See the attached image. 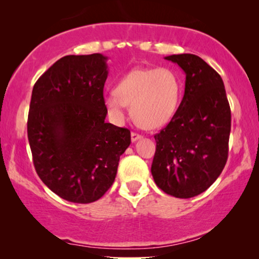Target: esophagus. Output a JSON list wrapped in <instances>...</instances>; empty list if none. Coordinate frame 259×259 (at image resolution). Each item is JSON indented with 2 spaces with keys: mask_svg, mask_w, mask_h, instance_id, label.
Wrapping results in <instances>:
<instances>
[{
  "mask_svg": "<svg viewBox=\"0 0 259 259\" xmlns=\"http://www.w3.org/2000/svg\"><path fill=\"white\" fill-rule=\"evenodd\" d=\"M141 137L140 134H138V133H136V132H132L131 133V140H132V143H136V141H138L139 139H141Z\"/></svg>",
  "mask_w": 259,
  "mask_h": 259,
  "instance_id": "34e87169",
  "label": "esophagus"
}]
</instances>
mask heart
I'll return each mask as SVG.
<instances>
[{
	"mask_svg": "<svg viewBox=\"0 0 259 259\" xmlns=\"http://www.w3.org/2000/svg\"><path fill=\"white\" fill-rule=\"evenodd\" d=\"M182 84L169 68H134L116 83L114 93L106 94L104 105L114 119L121 120L125 106L138 125L146 130L164 126L178 108Z\"/></svg>",
	"mask_w": 259,
	"mask_h": 259,
	"instance_id": "heart-1",
	"label": "heart"
}]
</instances>
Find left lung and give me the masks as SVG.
<instances>
[{
	"instance_id": "left-lung-1",
	"label": "left lung",
	"mask_w": 259,
	"mask_h": 259,
	"mask_svg": "<svg viewBox=\"0 0 259 259\" xmlns=\"http://www.w3.org/2000/svg\"><path fill=\"white\" fill-rule=\"evenodd\" d=\"M186 75L185 93L160 133L151 172L159 189L176 198L206 191L228 160L231 111L222 77L193 54L166 56Z\"/></svg>"
}]
</instances>
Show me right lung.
<instances>
[{
  "label": "right lung",
  "mask_w": 259,
  "mask_h": 259,
  "mask_svg": "<svg viewBox=\"0 0 259 259\" xmlns=\"http://www.w3.org/2000/svg\"><path fill=\"white\" fill-rule=\"evenodd\" d=\"M107 56L67 55L34 84L27 130L40 179L62 199L88 204L114 182L127 128L105 121Z\"/></svg>",
  "instance_id": "obj_1"
}]
</instances>
